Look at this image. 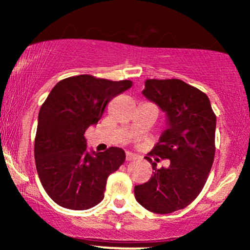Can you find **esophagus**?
Segmentation results:
<instances>
[{"label":"esophagus","mask_w":250,"mask_h":250,"mask_svg":"<svg viewBox=\"0 0 250 250\" xmlns=\"http://www.w3.org/2000/svg\"><path fill=\"white\" fill-rule=\"evenodd\" d=\"M137 157L139 156H137L136 154L131 153V151H127V153H125V161H133V160H136Z\"/></svg>","instance_id":"obj_1"}]
</instances>
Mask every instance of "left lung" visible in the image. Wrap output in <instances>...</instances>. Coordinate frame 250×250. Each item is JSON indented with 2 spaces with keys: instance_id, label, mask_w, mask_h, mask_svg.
Instances as JSON below:
<instances>
[{
  "instance_id": "1",
  "label": "left lung",
  "mask_w": 250,
  "mask_h": 250,
  "mask_svg": "<svg viewBox=\"0 0 250 250\" xmlns=\"http://www.w3.org/2000/svg\"><path fill=\"white\" fill-rule=\"evenodd\" d=\"M142 94L167 114L168 128L146 156L154 171L148 182L135 186V199L149 211L169 214L190 205L207 182L216 115L203 91L179 79L146 80ZM160 159L169 160L167 168H156Z\"/></svg>"
}]
</instances>
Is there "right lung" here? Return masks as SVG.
I'll use <instances>...</instances> for the list:
<instances>
[{
    "instance_id": "1",
    "label": "right lung",
    "mask_w": 250,
    "mask_h": 250,
    "mask_svg": "<svg viewBox=\"0 0 250 250\" xmlns=\"http://www.w3.org/2000/svg\"><path fill=\"white\" fill-rule=\"evenodd\" d=\"M131 85L129 80L71 76L57 83L42 104L34 147L36 170L45 193L61 207L85 210L104 197L108 176L123 165L125 150L88 153L84 133Z\"/></svg>"
}]
</instances>
